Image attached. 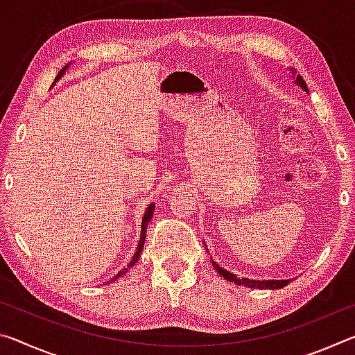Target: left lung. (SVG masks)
Listing matches in <instances>:
<instances>
[{"mask_svg": "<svg viewBox=\"0 0 355 355\" xmlns=\"http://www.w3.org/2000/svg\"><path fill=\"white\" fill-rule=\"evenodd\" d=\"M291 73H293L294 78H296V81H294V83H296L299 87H302L305 92H309V87H307V84H305L304 78L300 75H296V70H294V69H291ZM213 266H214L216 271L219 272L220 277L227 279L228 282H233V284H236V285H244V286H249V288H257V290H268V288H269V290H279V288H284L291 282V280H252V279H245V277L239 279V277H236L235 274L228 272L227 269L220 268L218 263L213 261Z\"/></svg>", "mask_w": 355, "mask_h": 355, "instance_id": "1", "label": "left lung"}]
</instances>
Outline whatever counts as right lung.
<instances>
[{
	"label": "right lung",
	"mask_w": 355,
	"mask_h": 355,
	"mask_svg": "<svg viewBox=\"0 0 355 355\" xmlns=\"http://www.w3.org/2000/svg\"><path fill=\"white\" fill-rule=\"evenodd\" d=\"M67 67L69 65H65V67L59 71L58 73V76H56V81L59 80V78H61L64 73H65V70H67ZM153 209H155V205L153 203H150V205L147 207V209H146V213H144V218H142V227H141V238H139V244H137V249H136V254L133 255V258H131V261L128 263V266L127 268H123L122 271H120L116 277L114 279H119V277H122V275H125V272L128 271V268H133L135 264H136V261L139 260V255H141V252H142V248H144V243H146V232H147V225H148V222H150V219H152V216H153Z\"/></svg>",
	"instance_id": "1"
}]
</instances>
